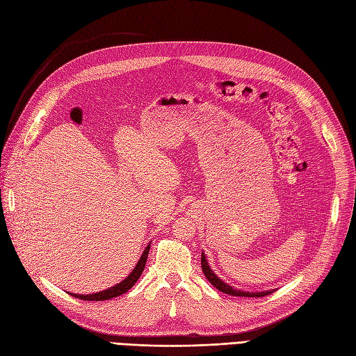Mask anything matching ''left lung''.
<instances>
[{"instance_id":"obj_1","label":"left lung","mask_w":356,"mask_h":356,"mask_svg":"<svg viewBox=\"0 0 356 356\" xmlns=\"http://www.w3.org/2000/svg\"><path fill=\"white\" fill-rule=\"evenodd\" d=\"M202 269H203V274L207 278L209 283L216 287L219 291L227 293V295L231 296H241V298H262L269 295V293H273L274 290H264V291H243L240 289H234L232 286H229L228 283H225L224 280H220L215 273L213 269L211 268V265L207 264L206 261V254L202 252Z\"/></svg>"}]
</instances>
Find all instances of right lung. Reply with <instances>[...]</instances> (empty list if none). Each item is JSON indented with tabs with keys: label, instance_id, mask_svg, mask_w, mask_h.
Listing matches in <instances>:
<instances>
[{
	"label": "right lung",
	"instance_id": "1",
	"mask_svg": "<svg viewBox=\"0 0 356 356\" xmlns=\"http://www.w3.org/2000/svg\"><path fill=\"white\" fill-rule=\"evenodd\" d=\"M149 252H150V243L147 244V248L143 250L136 268L132 269V273L125 280H122L120 283H118L116 286L110 287L107 290H103V291H99V293H91V295H76V293H70V295L78 298V299H83V300H108V299H113V298L124 295V293H127L141 277L145 262H147V256H149Z\"/></svg>",
	"mask_w": 356,
	"mask_h": 356
}]
</instances>
